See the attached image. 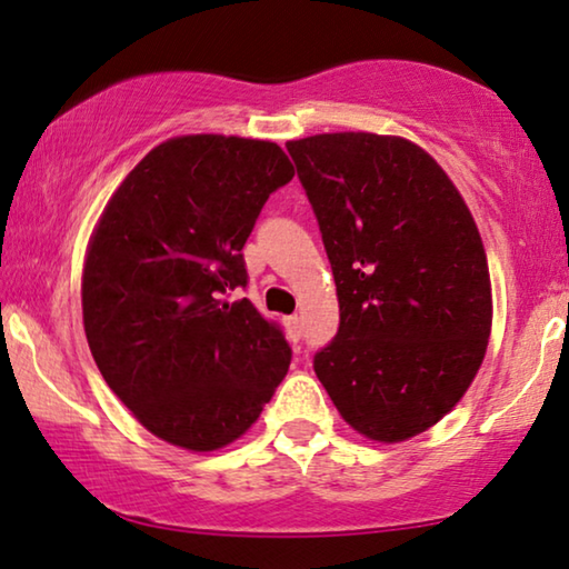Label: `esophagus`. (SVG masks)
<instances>
[{
	"label": "esophagus",
	"instance_id": "obj_1",
	"mask_svg": "<svg viewBox=\"0 0 569 569\" xmlns=\"http://www.w3.org/2000/svg\"><path fill=\"white\" fill-rule=\"evenodd\" d=\"M283 325H286V332H288V338H291L293 342L296 340H301V332H303V327H301V319L299 317H286L283 319Z\"/></svg>",
	"mask_w": 569,
	"mask_h": 569
}]
</instances>
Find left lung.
Segmentation results:
<instances>
[{
  "label": "left lung",
  "mask_w": 569,
  "mask_h": 569,
  "mask_svg": "<svg viewBox=\"0 0 569 569\" xmlns=\"http://www.w3.org/2000/svg\"><path fill=\"white\" fill-rule=\"evenodd\" d=\"M338 286L340 327L315 373L358 433L436 426L482 366L492 327L477 223L428 151L399 136L288 141Z\"/></svg>",
  "instance_id": "obj_1"
}]
</instances>
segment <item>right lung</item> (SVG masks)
Instances as JSON below:
<instances>
[{
	"instance_id": "right-lung-1",
	"label": "right lung",
	"mask_w": 569,
	"mask_h": 569,
	"mask_svg": "<svg viewBox=\"0 0 569 569\" xmlns=\"http://www.w3.org/2000/svg\"><path fill=\"white\" fill-rule=\"evenodd\" d=\"M293 164L273 141L196 133L128 172L87 247L82 317L92 358L149 433L188 451L237 441L291 363L250 299L242 247Z\"/></svg>"
}]
</instances>
